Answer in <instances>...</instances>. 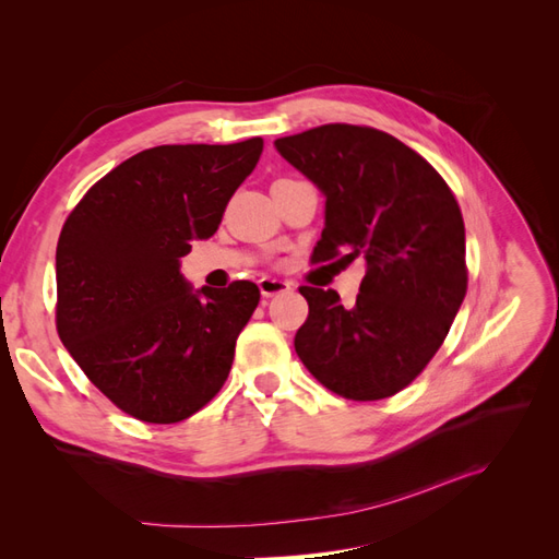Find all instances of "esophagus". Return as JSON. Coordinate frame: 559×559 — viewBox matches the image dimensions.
I'll return each instance as SVG.
<instances>
[{
  "label": "esophagus",
  "instance_id": "esophagus-1",
  "mask_svg": "<svg viewBox=\"0 0 559 559\" xmlns=\"http://www.w3.org/2000/svg\"><path fill=\"white\" fill-rule=\"evenodd\" d=\"M259 289H261V294H263L265 298H273V296L292 292V282L277 280V277H261V280H259Z\"/></svg>",
  "mask_w": 559,
  "mask_h": 559
}]
</instances>
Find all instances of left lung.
I'll list each match as a JSON object with an SVG mask.
<instances>
[{
	"instance_id": "1",
	"label": "left lung",
	"mask_w": 559,
	"mask_h": 559,
	"mask_svg": "<svg viewBox=\"0 0 559 559\" xmlns=\"http://www.w3.org/2000/svg\"><path fill=\"white\" fill-rule=\"evenodd\" d=\"M275 146L326 195L312 263H368L352 308L300 286L310 312L296 354L337 396H394L433 359L466 296L460 202L417 151L376 128L329 123Z\"/></svg>"
}]
</instances>
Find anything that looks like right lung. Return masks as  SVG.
I'll return each mask as SVG.
<instances>
[{
  "label": "right lung",
  "instance_id": "add662e5",
  "mask_svg": "<svg viewBox=\"0 0 559 559\" xmlns=\"http://www.w3.org/2000/svg\"><path fill=\"white\" fill-rule=\"evenodd\" d=\"M263 140L165 144L95 181L67 216L56 251V326L86 378L116 408L175 425L224 386L261 292L191 286L179 259L222 224Z\"/></svg>",
  "mask_w": 559,
  "mask_h": 559
}]
</instances>
